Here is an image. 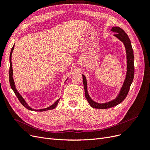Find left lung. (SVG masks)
Returning <instances> with one entry per match:
<instances>
[{"instance_id":"8db88e82","label":"left lung","mask_w":150,"mask_h":150,"mask_svg":"<svg viewBox=\"0 0 150 150\" xmlns=\"http://www.w3.org/2000/svg\"><path fill=\"white\" fill-rule=\"evenodd\" d=\"M111 31L114 32L116 34H114L119 40L124 44L126 49V59H127V72L126 75V78L125 79L124 83L122 86V88L120 90V93L113 100L108 102L106 103H98L94 101L93 99L90 98L88 92L87 88V81L84 75H83V81L84 87L85 97L88 101L90 106L93 108L96 109H108L112 107H114L117 104L121 103L126 98L127 94H128L130 86L132 83L134 74V54L133 50L131 46V43L130 39L128 38V35L126 34L125 32L119 27H112L111 29Z\"/></svg>"}]
</instances>
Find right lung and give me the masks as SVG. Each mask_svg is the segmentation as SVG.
<instances>
[{
    "mask_svg": "<svg viewBox=\"0 0 150 150\" xmlns=\"http://www.w3.org/2000/svg\"><path fill=\"white\" fill-rule=\"evenodd\" d=\"M13 49H14V45H13L12 49H11V54H10V58H9V60H10V69H9V82H10V85L11 86V88L12 89L13 91V92H14L15 94L16 95V96L17 97L18 99H19V101L21 102V103L23 105L25 108L28 109L30 111H47V110H52V109L55 108L57 104L60 100V98L58 99L53 104H52L51 106H50L46 108H44V109H40V110H35V109H33L30 108L29 105L28 104L26 103V101L24 100V99L22 98V96L20 94V93L17 91V90L16 88V86H15V83H14V81H13V79L12 78V76H13V70H12V62H11V59H12V51ZM66 79V80H67Z\"/></svg>",
    "mask_w": 150,
    "mask_h": 150,
    "instance_id": "1",
    "label": "right lung"
}]
</instances>
